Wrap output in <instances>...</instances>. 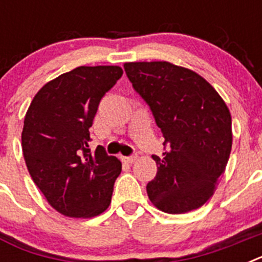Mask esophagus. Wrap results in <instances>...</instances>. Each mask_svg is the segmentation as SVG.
Here are the masks:
<instances>
[{
  "instance_id": "esophagus-1",
  "label": "esophagus",
  "mask_w": 262,
  "mask_h": 262,
  "mask_svg": "<svg viewBox=\"0 0 262 262\" xmlns=\"http://www.w3.org/2000/svg\"><path fill=\"white\" fill-rule=\"evenodd\" d=\"M136 159H138V154H134L131 156H122V160L126 161V163H134Z\"/></svg>"
}]
</instances>
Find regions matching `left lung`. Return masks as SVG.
I'll return each instance as SVG.
<instances>
[{"label":"left lung","mask_w":262,"mask_h":262,"mask_svg":"<svg viewBox=\"0 0 262 262\" xmlns=\"http://www.w3.org/2000/svg\"><path fill=\"white\" fill-rule=\"evenodd\" d=\"M136 93L152 111L164 139L163 157L152 155L156 177L148 182L151 202L168 214L205 205L224 172L231 147L230 110L216 90L190 69L168 61L126 62Z\"/></svg>","instance_id":"1"}]
</instances>
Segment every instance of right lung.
Segmentation results:
<instances>
[{
    "label": "right lung",
    "mask_w": 262,
    "mask_h": 262,
    "mask_svg": "<svg viewBox=\"0 0 262 262\" xmlns=\"http://www.w3.org/2000/svg\"><path fill=\"white\" fill-rule=\"evenodd\" d=\"M123 75L120 67H78L39 90L25 117L22 151L32 181L62 215L105 211L122 163L98 145L89 128L102 97Z\"/></svg>",
    "instance_id": "right-lung-1"
}]
</instances>
